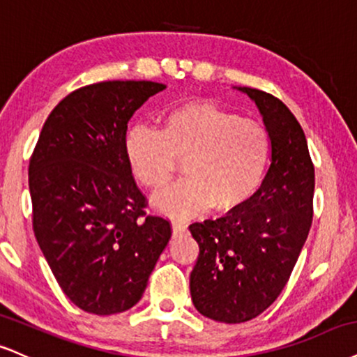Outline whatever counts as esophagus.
Segmentation results:
<instances>
[{"instance_id": "34e87169", "label": "esophagus", "mask_w": 357, "mask_h": 357, "mask_svg": "<svg viewBox=\"0 0 357 357\" xmlns=\"http://www.w3.org/2000/svg\"><path fill=\"white\" fill-rule=\"evenodd\" d=\"M171 226H173V234H183L186 233L188 229V225L184 221H179V220H173L171 221Z\"/></svg>"}]
</instances>
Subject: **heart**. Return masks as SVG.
I'll use <instances>...</instances> for the list:
<instances>
[{
  "label": "heart",
  "mask_w": 357,
  "mask_h": 357,
  "mask_svg": "<svg viewBox=\"0 0 357 357\" xmlns=\"http://www.w3.org/2000/svg\"><path fill=\"white\" fill-rule=\"evenodd\" d=\"M124 154L132 176L153 191L165 188L183 161L186 176L154 196V206L169 216H191L211 206L229 211L249 199L264 178L271 141L257 121L211 102H188L162 118L160 131L131 128Z\"/></svg>",
  "instance_id": "1"
}]
</instances>
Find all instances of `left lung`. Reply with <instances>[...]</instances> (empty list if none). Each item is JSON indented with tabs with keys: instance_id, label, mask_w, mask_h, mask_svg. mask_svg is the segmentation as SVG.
<instances>
[{
	"instance_id": "left-lung-1",
	"label": "left lung",
	"mask_w": 357,
	"mask_h": 357,
	"mask_svg": "<svg viewBox=\"0 0 357 357\" xmlns=\"http://www.w3.org/2000/svg\"><path fill=\"white\" fill-rule=\"evenodd\" d=\"M256 102L271 139V166L255 195L218 220L192 222L199 244L190 289L201 314L246 323L284 289L312 222L314 165L301 124L273 94L239 88Z\"/></svg>"
}]
</instances>
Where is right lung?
Listing matches in <instances>:
<instances>
[{
	"label": "right lung",
	"mask_w": 357,
	"mask_h": 357,
	"mask_svg": "<svg viewBox=\"0 0 357 357\" xmlns=\"http://www.w3.org/2000/svg\"><path fill=\"white\" fill-rule=\"evenodd\" d=\"M166 84L101 81L56 105L29 160L33 231L63 293L86 312L135 306L171 238L124 154L128 121Z\"/></svg>",
	"instance_id": "obj_1"
}]
</instances>
